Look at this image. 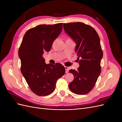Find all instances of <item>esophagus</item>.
Returning a JSON list of instances; mask_svg holds the SVG:
<instances>
[{
	"instance_id": "34e87169",
	"label": "esophagus",
	"mask_w": 122,
	"mask_h": 122,
	"mask_svg": "<svg viewBox=\"0 0 122 122\" xmlns=\"http://www.w3.org/2000/svg\"><path fill=\"white\" fill-rule=\"evenodd\" d=\"M65 68L66 69V73H67L69 72V68L68 67H66V66H65Z\"/></svg>"
}]
</instances>
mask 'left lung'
I'll return each instance as SVG.
<instances>
[{
	"label": "left lung",
	"mask_w": 122,
	"mask_h": 122,
	"mask_svg": "<svg viewBox=\"0 0 122 122\" xmlns=\"http://www.w3.org/2000/svg\"><path fill=\"white\" fill-rule=\"evenodd\" d=\"M64 28L76 44L79 64L77 71H69L74 77L69 88L77 95L86 94L93 89L101 73L103 51L99 36L93 27L82 22L64 23Z\"/></svg>",
	"instance_id": "8db88e82"
}]
</instances>
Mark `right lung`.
<instances>
[{"label":"right lung","mask_w":122,"mask_h":122,"mask_svg":"<svg viewBox=\"0 0 122 122\" xmlns=\"http://www.w3.org/2000/svg\"><path fill=\"white\" fill-rule=\"evenodd\" d=\"M62 23L39 25L25 34L18 51L21 71L33 93L41 96L51 94L56 81L65 73L61 64H46L43 57L62 30Z\"/></svg>","instance_id":"obj_1"}]
</instances>
